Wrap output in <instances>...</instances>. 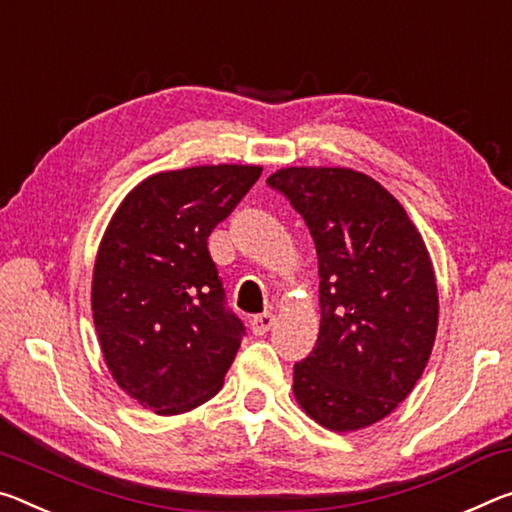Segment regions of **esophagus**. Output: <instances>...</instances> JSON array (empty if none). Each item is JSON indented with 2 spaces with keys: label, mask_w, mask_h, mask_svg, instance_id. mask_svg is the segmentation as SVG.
I'll use <instances>...</instances> for the list:
<instances>
[{
  "label": "esophagus",
  "mask_w": 512,
  "mask_h": 512,
  "mask_svg": "<svg viewBox=\"0 0 512 512\" xmlns=\"http://www.w3.org/2000/svg\"><path fill=\"white\" fill-rule=\"evenodd\" d=\"M275 323V316L273 312H262V314H255L253 319H250V328H253L255 335H266L273 328Z\"/></svg>",
  "instance_id": "esophagus-1"
}]
</instances>
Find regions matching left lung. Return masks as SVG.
I'll return each mask as SVG.
<instances>
[{"label":"left lung","instance_id":"obj_1","mask_svg":"<svg viewBox=\"0 0 512 512\" xmlns=\"http://www.w3.org/2000/svg\"><path fill=\"white\" fill-rule=\"evenodd\" d=\"M266 184L303 216L319 257L321 328L294 394L330 431H358L412 392L431 358L437 285L392 193L351 168H282Z\"/></svg>","mask_w":512,"mask_h":512}]
</instances>
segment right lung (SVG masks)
<instances>
[{"mask_svg": "<svg viewBox=\"0 0 512 512\" xmlns=\"http://www.w3.org/2000/svg\"><path fill=\"white\" fill-rule=\"evenodd\" d=\"M259 166H193L143 180L113 214L93 269V321L111 376L154 415L212 399L246 335L207 239Z\"/></svg>", "mask_w": 512, "mask_h": 512, "instance_id": "1", "label": "right lung"}]
</instances>
